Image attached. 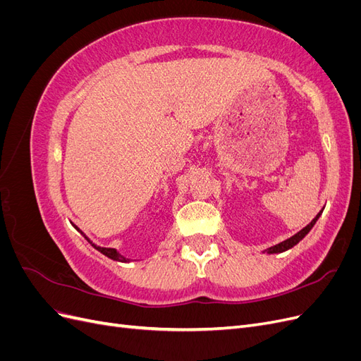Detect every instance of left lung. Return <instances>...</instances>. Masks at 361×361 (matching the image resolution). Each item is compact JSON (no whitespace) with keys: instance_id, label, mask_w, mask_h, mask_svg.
<instances>
[{"instance_id":"left-lung-1","label":"left lung","mask_w":361,"mask_h":361,"mask_svg":"<svg viewBox=\"0 0 361 361\" xmlns=\"http://www.w3.org/2000/svg\"><path fill=\"white\" fill-rule=\"evenodd\" d=\"M321 214H322V212H319L318 215H316V216L313 218V220L310 221V224H307L304 228H301V231H300L298 233H295L293 236H290L289 239H286V241H283V243H280V244H277V245H274V247H269V248L267 250V253H268V255H272V253H283V251H286V250L292 248L293 245H297V244L301 241V239L312 231V227L316 224V221H318V218L321 216Z\"/></svg>"}]
</instances>
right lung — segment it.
<instances>
[{
  "instance_id": "obj_1",
  "label": "right lung",
  "mask_w": 361,
  "mask_h": 361,
  "mask_svg": "<svg viewBox=\"0 0 361 361\" xmlns=\"http://www.w3.org/2000/svg\"><path fill=\"white\" fill-rule=\"evenodd\" d=\"M73 226H75V224H73ZM75 228H76V231H78V232H81V231H80V228H78V227H76V226H75ZM81 233H82V232H81ZM82 235H84V233H82ZM84 238H85V239H87V241H89V243H90V244H92V245H93V247H94V248L97 250V251H101V253H102V255H105L106 257H110V259H113V260H117V262H129V259H126L125 256H122V255H120V253H118V251H117L116 248H105V247H99V245H96V244H93V243L90 241V239H89V238H87L85 235H84Z\"/></svg>"
}]
</instances>
